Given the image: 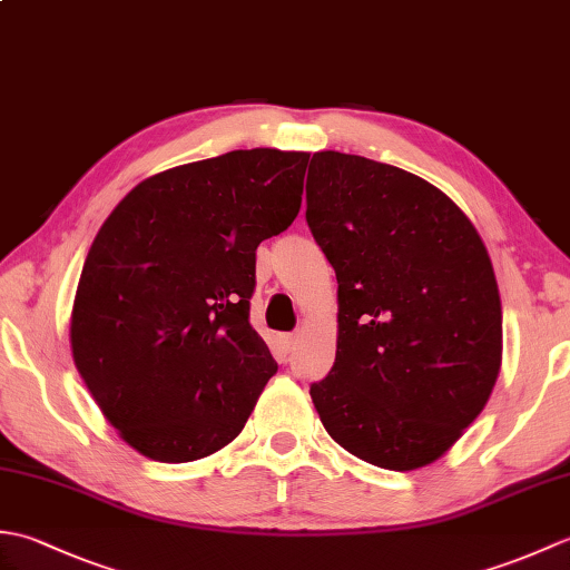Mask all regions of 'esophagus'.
Listing matches in <instances>:
<instances>
[{
	"label": "esophagus",
	"mask_w": 570,
	"mask_h": 570,
	"mask_svg": "<svg viewBox=\"0 0 570 570\" xmlns=\"http://www.w3.org/2000/svg\"><path fill=\"white\" fill-rule=\"evenodd\" d=\"M282 345H284L286 353H292L294 345H296V335H294V333H286V335H282Z\"/></svg>",
	"instance_id": "esophagus-1"
}]
</instances>
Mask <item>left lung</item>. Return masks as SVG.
<instances>
[{
  "label": "left lung",
  "mask_w": 570,
  "mask_h": 570,
  "mask_svg": "<svg viewBox=\"0 0 570 570\" xmlns=\"http://www.w3.org/2000/svg\"><path fill=\"white\" fill-rule=\"evenodd\" d=\"M306 223L337 278V350L311 384L325 431L386 470L439 460L485 409L502 304L465 213L414 174L313 154Z\"/></svg>",
  "instance_id": "obj_1"
}]
</instances>
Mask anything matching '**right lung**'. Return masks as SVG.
Returning <instances> with one entry per match:
<instances>
[{"label":"right lung","mask_w":570,"mask_h":570,"mask_svg":"<svg viewBox=\"0 0 570 570\" xmlns=\"http://www.w3.org/2000/svg\"><path fill=\"white\" fill-rule=\"evenodd\" d=\"M306 151L245 149L156 174L82 264L72 360L105 419L151 460L235 441L276 374L249 325L259 242L296 220Z\"/></svg>","instance_id":"right-lung-1"}]
</instances>
